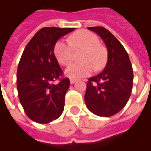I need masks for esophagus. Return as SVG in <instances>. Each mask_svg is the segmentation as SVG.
Wrapping results in <instances>:
<instances>
[{"label": "esophagus", "mask_w": 151, "mask_h": 151, "mask_svg": "<svg viewBox=\"0 0 151 151\" xmlns=\"http://www.w3.org/2000/svg\"><path fill=\"white\" fill-rule=\"evenodd\" d=\"M70 82L71 85H73V84H74V83L76 82V80L75 79H70Z\"/></svg>", "instance_id": "esophagus-1"}]
</instances>
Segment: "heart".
Wrapping results in <instances>:
<instances>
[{
  "instance_id": "obj_1",
  "label": "heart",
  "mask_w": 151,
  "mask_h": 151,
  "mask_svg": "<svg viewBox=\"0 0 151 151\" xmlns=\"http://www.w3.org/2000/svg\"><path fill=\"white\" fill-rule=\"evenodd\" d=\"M70 45L66 41H59L54 48L55 55L57 60L64 66L71 63L73 58V49L83 48L81 60L66 69L65 73L70 78H80L88 76L93 69L99 70L104 66L106 61V52L99 45V37L88 30H79L70 38Z\"/></svg>"
}]
</instances>
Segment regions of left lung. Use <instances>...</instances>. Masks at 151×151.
Instances as JSON below:
<instances>
[{"mask_svg": "<svg viewBox=\"0 0 151 151\" xmlns=\"http://www.w3.org/2000/svg\"><path fill=\"white\" fill-rule=\"evenodd\" d=\"M96 33L107 48L105 68L87 83L85 100L88 109L100 117H110L122 110L131 96L133 70L129 55L121 42L102 27H88Z\"/></svg>", "mask_w": 151, "mask_h": 151, "instance_id": "obj_1", "label": "left lung"}]
</instances>
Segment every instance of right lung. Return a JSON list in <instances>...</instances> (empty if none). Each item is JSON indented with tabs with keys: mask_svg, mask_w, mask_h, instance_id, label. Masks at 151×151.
I'll list each match as a JSON object with an SVG mask.
<instances>
[{
	"mask_svg": "<svg viewBox=\"0 0 151 151\" xmlns=\"http://www.w3.org/2000/svg\"><path fill=\"white\" fill-rule=\"evenodd\" d=\"M74 28L45 27L36 33L22 52L17 70V90L25 113L34 122L47 124L60 117L69 78H60L63 70L54 54L57 41ZM59 79L60 83H52Z\"/></svg>",
	"mask_w": 151,
	"mask_h": 151,
	"instance_id": "1",
	"label": "right lung"
}]
</instances>
